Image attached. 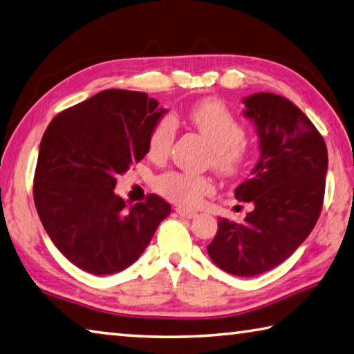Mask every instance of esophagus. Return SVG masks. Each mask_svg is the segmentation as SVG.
Here are the masks:
<instances>
[{"mask_svg": "<svg viewBox=\"0 0 354 354\" xmlns=\"http://www.w3.org/2000/svg\"><path fill=\"white\" fill-rule=\"evenodd\" d=\"M176 211H177V214L180 217H183V218H194V217H197V212L196 211L185 209V208H177Z\"/></svg>", "mask_w": 354, "mask_h": 354, "instance_id": "34e87169", "label": "esophagus"}]
</instances>
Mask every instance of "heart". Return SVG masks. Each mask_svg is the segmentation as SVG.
Here are the masks:
<instances>
[{
  "label": "heart",
  "mask_w": 354,
  "mask_h": 354,
  "mask_svg": "<svg viewBox=\"0 0 354 354\" xmlns=\"http://www.w3.org/2000/svg\"><path fill=\"white\" fill-rule=\"evenodd\" d=\"M189 122L211 145L212 166L231 174L246 156L243 128L231 109L220 100H206L189 111ZM176 137V120L166 115L152 128L148 140V154L154 160H162L169 154ZM156 188L165 197L183 206L197 205L203 196L212 191L211 180L188 172L171 171L160 176Z\"/></svg>",
  "instance_id": "heart-1"
}]
</instances>
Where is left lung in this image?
Listing matches in <instances>:
<instances>
[{
  "instance_id": "obj_1",
  "label": "left lung",
  "mask_w": 354,
  "mask_h": 354,
  "mask_svg": "<svg viewBox=\"0 0 354 354\" xmlns=\"http://www.w3.org/2000/svg\"><path fill=\"white\" fill-rule=\"evenodd\" d=\"M242 103L243 115L256 126L260 158L234 192L252 211L243 223L220 217L206 250L220 270L252 277L281 265L315 228L328 152L315 124L288 98L257 92Z\"/></svg>"
}]
</instances>
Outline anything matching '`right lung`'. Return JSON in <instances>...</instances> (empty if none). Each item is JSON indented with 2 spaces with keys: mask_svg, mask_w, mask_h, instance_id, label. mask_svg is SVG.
Returning <instances> with one entry per match:
<instances>
[{
  "mask_svg": "<svg viewBox=\"0 0 354 354\" xmlns=\"http://www.w3.org/2000/svg\"><path fill=\"white\" fill-rule=\"evenodd\" d=\"M168 109L145 92L106 89L52 120L39 143L33 200L62 254L95 276L115 274L142 256L171 206L162 197L126 206L117 177L148 154Z\"/></svg>",
  "mask_w": 354,
  "mask_h": 354,
  "instance_id": "1",
  "label": "right lung"
}]
</instances>
